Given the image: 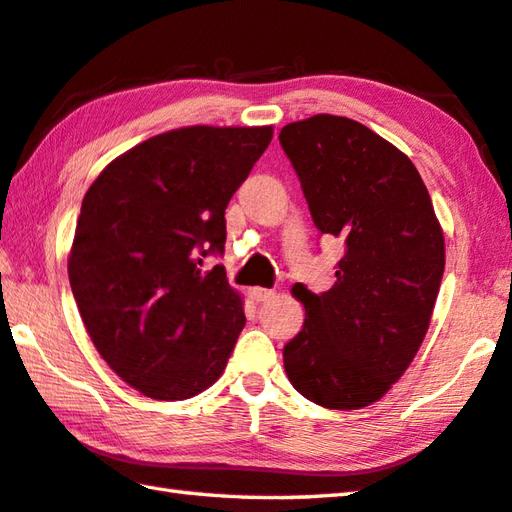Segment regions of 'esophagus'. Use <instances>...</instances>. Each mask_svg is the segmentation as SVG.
I'll list each match as a JSON object with an SVG mask.
<instances>
[{"mask_svg": "<svg viewBox=\"0 0 512 512\" xmlns=\"http://www.w3.org/2000/svg\"><path fill=\"white\" fill-rule=\"evenodd\" d=\"M249 297L254 299L256 303H261V301L272 299V297H274V290H267V288H251V290H249Z\"/></svg>", "mask_w": 512, "mask_h": 512, "instance_id": "obj_1", "label": "esophagus"}]
</instances>
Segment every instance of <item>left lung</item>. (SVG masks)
Here are the masks:
<instances>
[{
	"label": "left lung",
	"instance_id": "left-lung-1",
	"mask_svg": "<svg viewBox=\"0 0 512 512\" xmlns=\"http://www.w3.org/2000/svg\"><path fill=\"white\" fill-rule=\"evenodd\" d=\"M279 141L315 227L344 245L333 288H292L306 321L283 348L285 373L315 405L369 407L427 335L445 270L443 229L411 159L366 125L317 114L285 125Z\"/></svg>",
	"mask_w": 512,
	"mask_h": 512
}]
</instances>
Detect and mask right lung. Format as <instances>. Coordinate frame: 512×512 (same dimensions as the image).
I'll list each match as a JSON object with an SVG mask.
<instances>
[{
	"instance_id": "add662e5",
	"label": "right lung",
	"mask_w": 512,
	"mask_h": 512,
	"mask_svg": "<svg viewBox=\"0 0 512 512\" xmlns=\"http://www.w3.org/2000/svg\"><path fill=\"white\" fill-rule=\"evenodd\" d=\"M263 128L170 130L116 157L80 206L69 283L89 337L123 382L186 400L220 378L245 328L222 265L224 209L270 146Z\"/></svg>"
}]
</instances>
